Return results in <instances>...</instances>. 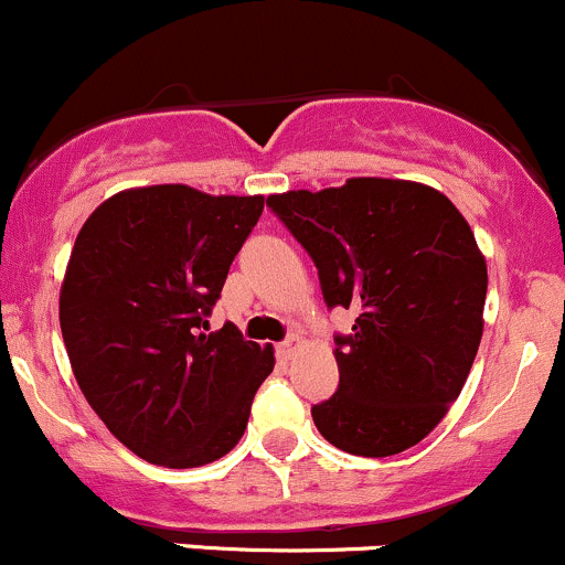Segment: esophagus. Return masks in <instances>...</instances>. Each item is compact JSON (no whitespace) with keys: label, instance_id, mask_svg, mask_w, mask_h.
<instances>
[{"label":"esophagus","instance_id":"34e87169","mask_svg":"<svg viewBox=\"0 0 565 565\" xmlns=\"http://www.w3.org/2000/svg\"><path fill=\"white\" fill-rule=\"evenodd\" d=\"M299 347H301V339H299V335H296V333H290L288 339H285V341H280V344H277V350H280L282 358H290V354H294L296 350H299Z\"/></svg>","mask_w":565,"mask_h":565}]
</instances>
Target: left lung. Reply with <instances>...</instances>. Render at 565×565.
Masks as SVG:
<instances>
[{
  "label": "left lung",
  "instance_id": "obj_1",
  "mask_svg": "<svg viewBox=\"0 0 565 565\" xmlns=\"http://www.w3.org/2000/svg\"><path fill=\"white\" fill-rule=\"evenodd\" d=\"M266 207L309 253L328 309H358L335 333L339 386L315 427L354 456L424 440L467 382L488 288L486 258L446 194L411 181L350 179L271 194Z\"/></svg>",
  "mask_w": 565,
  "mask_h": 565
}]
</instances>
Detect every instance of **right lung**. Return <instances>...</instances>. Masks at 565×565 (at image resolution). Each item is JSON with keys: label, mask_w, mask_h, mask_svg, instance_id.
Listing matches in <instances>:
<instances>
[{"label": "right lung", "mask_w": 565, "mask_h": 565, "mask_svg": "<svg viewBox=\"0 0 565 565\" xmlns=\"http://www.w3.org/2000/svg\"><path fill=\"white\" fill-rule=\"evenodd\" d=\"M264 198L181 183L114 194L85 221L61 290V333L82 395L122 446L186 470L230 454L271 347L207 331Z\"/></svg>", "instance_id": "add662e5"}]
</instances>
